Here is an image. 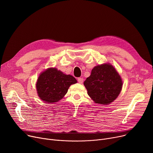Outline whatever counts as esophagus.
<instances>
[{
    "label": "esophagus",
    "mask_w": 153,
    "mask_h": 153,
    "mask_svg": "<svg viewBox=\"0 0 153 153\" xmlns=\"http://www.w3.org/2000/svg\"><path fill=\"white\" fill-rule=\"evenodd\" d=\"M77 81L79 84H82L83 83V81H84V79L82 78H81V77H79L77 79Z\"/></svg>",
    "instance_id": "1"
}]
</instances>
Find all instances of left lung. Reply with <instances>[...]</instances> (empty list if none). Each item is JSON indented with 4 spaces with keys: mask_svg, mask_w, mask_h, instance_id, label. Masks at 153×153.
<instances>
[{
    "mask_svg": "<svg viewBox=\"0 0 153 153\" xmlns=\"http://www.w3.org/2000/svg\"><path fill=\"white\" fill-rule=\"evenodd\" d=\"M84 85L95 103L108 105L117 98L123 82L115 68L110 63H105L95 66Z\"/></svg>",
    "mask_w": 153,
    "mask_h": 153,
    "instance_id": "obj_1",
    "label": "left lung"
}]
</instances>
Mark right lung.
Wrapping results in <instances>:
<instances>
[{
  "label": "right lung",
  "mask_w": 153,
  "mask_h": 153,
  "mask_svg": "<svg viewBox=\"0 0 153 153\" xmlns=\"http://www.w3.org/2000/svg\"><path fill=\"white\" fill-rule=\"evenodd\" d=\"M77 83V80L66 75L54 68H48L39 76L36 91L40 99L47 103L57 102L63 98L71 85Z\"/></svg>",
  "instance_id": "1"
}]
</instances>
